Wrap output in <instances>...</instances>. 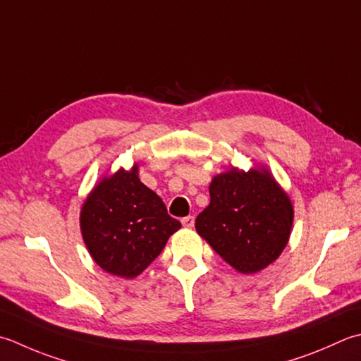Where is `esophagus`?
<instances>
[{
    "mask_svg": "<svg viewBox=\"0 0 361 361\" xmlns=\"http://www.w3.org/2000/svg\"><path fill=\"white\" fill-rule=\"evenodd\" d=\"M181 224H183V227L192 228L194 224H195V219H194V216H186V217L181 219Z\"/></svg>",
    "mask_w": 361,
    "mask_h": 361,
    "instance_id": "1",
    "label": "esophagus"
}]
</instances>
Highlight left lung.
I'll return each instance as SVG.
<instances>
[{
	"label": "left lung",
	"instance_id": "left-lung-1",
	"mask_svg": "<svg viewBox=\"0 0 361 361\" xmlns=\"http://www.w3.org/2000/svg\"><path fill=\"white\" fill-rule=\"evenodd\" d=\"M195 230L230 266L255 274L274 263L291 235L294 209L266 169L219 173Z\"/></svg>",
	"mask_w": 361,
	"mask_h": 361
}]
</instances>
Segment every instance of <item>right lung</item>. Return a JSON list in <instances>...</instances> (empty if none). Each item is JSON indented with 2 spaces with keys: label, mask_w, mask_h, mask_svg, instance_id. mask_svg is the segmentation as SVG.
<instances>
[{
  "label": "right lung",
  "mask_w": 361,
  "mask_h": 361,
  "mask_svg": "<svg viewBox=\"0 0 361 361\" xmlns=\"http://www.w3.org/2000/svg\"><path fill=\"white\" fill-rule=\"evenodd\" d=\"M80 225L95 263L123 279L147 269L181 227L161 197L140 183L137 166L98 183L82 204Z\"/></svg>",
  "instance_id": "1"
}]
</instances>
